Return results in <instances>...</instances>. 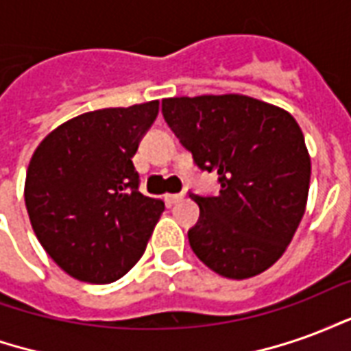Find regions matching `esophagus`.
Wrapping results in <instances>:
<instances>
[{
	"mask_svg": "<svg viewBox=\"0 0 351 351\" xmlns=\"http://www.w3.org/2000/svg\"><path fill=\"white\" fill-rule=\"evenodd\" d=\"M182 193H169V195H165V201H167L169 205H176L178 201H182Z\"/></svg>",
	"mask_w": 351,
	"mask_h": 351,
	"instance_id": "34e87169",
	"label": "esophagus"
}]
</instances>
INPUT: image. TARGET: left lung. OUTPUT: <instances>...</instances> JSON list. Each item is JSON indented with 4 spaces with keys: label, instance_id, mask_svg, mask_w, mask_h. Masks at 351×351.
Instances as JSON below:
<instances>
[{
    "label": "left lung",
    "instance_id": "8db88e82",
    "mask_svg": "<svg viewBox=\"0 0 351 351\" xmlns=\"http://www.w3.org/2000/svg\"><path fill=\"white\" fill-rule=\"evenodd\" d=\"M161 112L201 171L218 173L220 193L190 197L199 220L193 254L226 278L256 276L276 263L301 223L310 156L295 118L248 95L161 101Z\"/></svg>",
    "mask_w": 351,
    "mask_h": 351
}]
</instances>
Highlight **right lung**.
Listing matches in <instances>:
<instances>
[{
  "mask_svg": "<svg viewBox=\"0 0 351 351\" xmlns=\"http://www.w3.org/2000/svg\"><path fill=\"white\" fill-rule=\"evenodd\" d=\"M160 101L101 108L49 133L32 156L24 199L41 246L69 276L122 278L145 254L163 201L138 191L131 158Z\"/></svg>",
  "mask_w": 351,
  "mask_h": 351,
  "instance_id": "add662e5",
  "label": "right lung"
}]
</instances>
